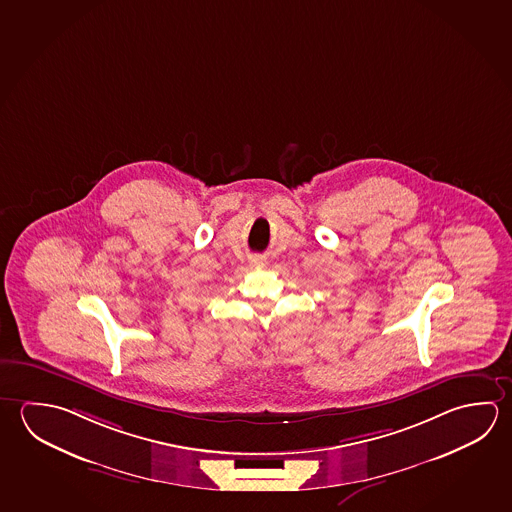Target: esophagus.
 <instances>
[{"label":"esophagus","mask_w":512,"mask_h":512,"mask_svg":"<svg viewBox=\"0 0 512 512\" xmlns=\"http://www.w3.org/2000/svg\"><path fill=\"white\" fill-rule=\"evenodd\" d=\"M252 266L255 268H264L266 266V257H253Z\"/></svg>","instance_id":"esophagus-1"}]
</instances>
